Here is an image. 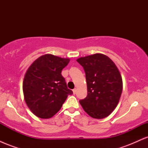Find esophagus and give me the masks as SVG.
I'll list each match as a JSON object with an SVG mask.
<instances>
[{
    "mask_svg": "<svg viewBox=\"0 0 148 148\" xmlns=\"http://www.w3.org/2000/svg\"><path fill=\"white\" fill-rule=\"evenodd\" d=\"M76 90H76V88H74V89L73 90V93H74V95H75L76 93Z\"/></svg>",
    "mask_w": 148,
    "mask_h": 148,
    "instance_id": "34e87169",
    "label": "esophagus"
}]
</instances>
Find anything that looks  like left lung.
I'll return each mask as SVG.
<instances>
[{"label": "left lung", "mask_w": 148, "mask_h": 148, "mask_svg": "<svg viewBox=\"0 0 148 148\" xmlns=\"http://www.w3.org/2000/svg\"><path fill=\"white\" fill-rule=\"evenodd\" d=\"M84 67L88 95L79 101L93 118L108 116L116 108L123 91V80L118 67L106 56L96 53L76 60Z\"/></svg>", "instance_id": "obj_1"}]
</instances>
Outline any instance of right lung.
Returning <instances> with one entry per match:
<instances>
[{
    "label": "right lung",
    "mask_w": 148,
    "mask_h": 148,
    "mask_svg": "<svg viewBox=\"0 0 148 148\" xmlns=\"http://www.w3.org/2000/svg\"><path fill=\"white\" fill-rule=\"evenodd\" d=\"M69 62V58L46 54L34 61L25 73L23 82L24 99L38 118H51L60 111L67 96L73 94L61 74Z\"/></svg>",
    "instance_id": "add662e5"
}]
</instances>
